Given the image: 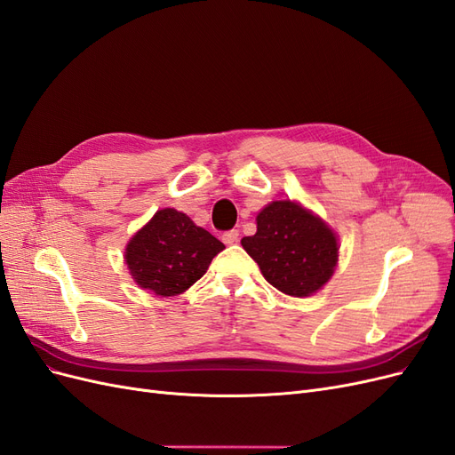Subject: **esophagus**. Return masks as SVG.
<instances>
[{
  "instance_id": "esophagus-1",
  "label": "esophagus",
  "mask_w": 455,
  "mask_h": 455,
  "mask_svg": "<svg viewBox=\"0 0 455 455\" xmlns=\"http://www.w3.org/2000/svg\"><path fill=\"white\" fill-rule=\"evenodd\" d=\"M222 241L226 244H235L239 241V229H229L222 235Z\"/></svg>"
}]
</instances>
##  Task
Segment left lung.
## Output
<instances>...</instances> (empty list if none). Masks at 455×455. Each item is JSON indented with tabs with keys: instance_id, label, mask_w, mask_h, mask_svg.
Segmentation results:
<instances>
[{
	"instance_id": "obj_1",
	"label": "left lung",
	"mask_w": 455,
	"mask_h": 455,
	"mask_svg": "<svg viewBox=\"0 0 455 455\" xmlns=\"http://www.w3.org/2000/svg\"><path fill=\"white\" fill-rule=\"evenodd\" d=\"M241 241L269 284L288 296H309L332 277L338 241L321 218L292 201H273Z\"/></svg>"
}]
</instances>
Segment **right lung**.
<instances>
[{
    "label": "right lung",
    "mask_w": 455,
    "mask_h": 455,
    "mask_svg": "<svg viewBox=\"0 0 455 455\" xmlns=\"http://www.w3.org/2000/svg\"><path fill=\"white\" fill-rule=\"evenodd\" d=\"M209 231L174 209L157 211L127 244L132 279L157 296H176L199 281L212 258L224 251Z\"/></svg>",
    "instance_id": "obj_1"
}]
</instances>
